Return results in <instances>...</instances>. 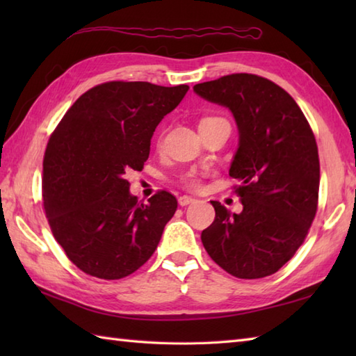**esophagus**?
I'll return each instance as SVG.
<instances>
[{
  "label": "esophagus",
  "instance_id": "34e87169",
  "mask_svg": "<svg viewBox=\"0 0 356 356\" xmlns=\"http://www.w3.org/2000/svg\"><path fill=\"white\" fill-rule=\"evenodd\" d=\"M194 202H195V199L190 197V195H182V197H179V205L180 207H186V205H190V203H194Z\"/></svg>",
  "mask_w": 356,
  "mask_h": 356
}]
</instances>
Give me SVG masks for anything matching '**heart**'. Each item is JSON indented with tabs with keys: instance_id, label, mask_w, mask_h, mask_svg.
Returning a JSON list of instances; mask_svg holds the SVG:
<instances>
[{
	"instance_id": "obj_1",
	"label": "heart",
	"mask_w": 356,
	"mask_h": 356,
	"mask_svg": "<svg viewBox=\"0 0 356 356\" xmlns=\"http://www.w3.org/2000/svg\"><path fill=\"white\" fill-rule=\"evenodd\" d=\"M208 119H214V118H203L200 122H203V120H208ZM162 139H163V136L159 134V138H157L159 145L162 143ZM202 179H203V172H200L197 170H188L186 172L182 174V176H180L179 180H180V184L186 188H190V190H199V188L202 186Z\"/></svg>"
}]
</instances>
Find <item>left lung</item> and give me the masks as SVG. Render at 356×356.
Listing matches in <instances>:
<instances>
[{
	"instance_id": "1",
	"label": "left lung",
	"mask_w": 356,
	"mask_h": 356,
	"mask_svg": "<svg viewBox=\"0 0 356 356\" xmlns=\"http://www.w3.org/2000/svg\"><path fill=\"white\" fill-rule=\"evenodd\" d=\"M205 99L228 107L240 143L229 176L243 211L213 200L216 218L202 243L237 278H263L303 245L318 208L320 159L311 125L293 97L259 74L232 73L194 86Z\"/></svg>"
}]
</instances>
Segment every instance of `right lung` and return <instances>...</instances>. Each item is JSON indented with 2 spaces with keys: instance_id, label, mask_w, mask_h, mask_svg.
Segmentation results:
<instances>
[{
  "instance_id": "add662e5",
  "label": "right lung",
  "mask_w": 356,
  "mask_h": 356,
  "mask_svg": "<svg viewBox=\"0 0 356 356\" xmlns=\"http://www.w3.org/2000/svg\"><path fill=\"white\" fill-rule=\"evenodd\" d=\"M188 86L110 81L90 88L51 133L42 161V205L53 237L86 274L119 280L147 263L177 199L161 190L148 203L130 194L156 127Z\"/></svg>"
}]
</instances>
